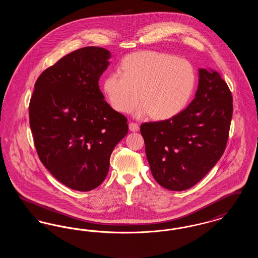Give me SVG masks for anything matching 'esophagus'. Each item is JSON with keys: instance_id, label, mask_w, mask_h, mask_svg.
Wrapping results in <instances>:
<instances>
[{"instance_id": "esophagus-1", "label": "esophagus", "mask_w": 258, "mask_h": 258, "mask_svg": "<svg viewBox=\"0 0 258 258\" xmlns=\"http://www.w3.org/2000/svg\"><path fill=\"white\" fill-rule=\"evenodd\" d=\"M128 127H130V131L131 132H138V130H139V125H138V123H130L128 124Z\"/></svg>"}]
</instances>
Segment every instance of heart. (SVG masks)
Returning <instances> with one entry per match:
<instances>
[{"mask_svg":"<svg viewBox=\"0 0 258 258\" xmlns=\"http://www.w3.org/2000/svg\"><path fill=\"white\" fill-rule=\"evenodd\" d=\"M196 86L192 64L182 58L156 51H140L123 58L119 74L111 73L103 81V91L111 106L131 113L138 100L137 118L153 115L166 120L183 110Z\"/></svg>","mask_w":258,"mask_h":258,"instance_id":"heart-1","label":"heart"}]
</instances>
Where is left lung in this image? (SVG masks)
Masks as SVG:
<instances>
[{
    "mask_svg": "<svg viewBox=\"0 0 258 258\" xmlns=\"http://www.w3.org/2000/svg\"><path fill=\"white\" fill-rule=\"evenodd\" d=\"M198 87L189 105L171 119L140 126L153 177L175 191L190 188L221 159L233 113L232 95L221 75L198 70Z\"/></svg>",
    "mask_w": 258,
    "mask_h": 258,
    "instance_id": "8db88e82",
    "label": "left lung"
}]
</instances>
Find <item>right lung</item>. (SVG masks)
I'll list each match as a JSON object with an SVG mask.
<instances>
[{
	"mask_svg": "<svg viewBox=\"0 0 258 258\" xmlns=\"http://www.w3.org/2000/svg\"><path fill=\"white\" fill-rule=\"evenodd\" d=\"M110 58L101 47L75 50L39 75L30 100L39 160L75 190L89 191L104 181L113 149L128 132L126 118L104 100L98 87Z\"/></svg>",
	"mask_w": 258,
	"mask_h": 258,
	"instance_id": "1",
	"label": "right lung"
}]
</instances>
